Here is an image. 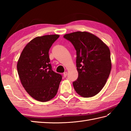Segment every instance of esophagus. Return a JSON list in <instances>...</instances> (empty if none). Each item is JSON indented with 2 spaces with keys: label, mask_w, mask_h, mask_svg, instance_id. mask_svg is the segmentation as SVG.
Masks as SVG:
<instances>
[{
  "label": "esophagus",
  "mask_w": 131,
  "mask_h": 131,
  "mask_svg": "<svg viewBox=\"0 0 131 131\" xmlns=\"http://www.w3.org/2000/svg\"><path fill=\"white\" fill-rule=\"evenodd\" d=\"M67 75H68V73H67V72H65V73H63V77H64V78L66 77H67Z\"/></svg>",
  "instance_id": "esophagus-1"
}]
</instances>
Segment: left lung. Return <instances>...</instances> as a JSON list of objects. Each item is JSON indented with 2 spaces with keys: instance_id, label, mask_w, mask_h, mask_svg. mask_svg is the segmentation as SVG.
I'll list each match as a JSON object with an SVG mask.
<instances>
[{
  "instance_id": "left-lung-1",
  "label": "left lung",
  "mask_w": 131,
  "mask_h": 131,
  "mask_svg": "<svg viewBox=\"0 0 131 131\" xmlns=\"http://www.w3.org/2000/svg\"><path fill=\"white\" fill-rule=\"evenodd\" d=\"M77 51L78 78L73 82L74 90L83 97L99 93L104 87L112 69L108 47L96 36L85 31L65 34Z\"/></svg>"
}]
</instances>
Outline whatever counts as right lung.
I'll return each mask as SVG.
<instances>
[{
	"mask_svg": "<svg viewBox=\"0 0 131 131\" xmlns=\"http://www.w3.org/2000/svg\"><path fill=\"white\" fill-rule=\"evenodd\" d=\"M59 35H47L33 39L25 47L17 69L21 82L32 98L46 102L56 95L62 75L52 70L49 50Z\"/></svg>",
	"mask_w": 131,
	"mask_h": 131,
	"instance_id": "obj_1",
	"label": "right lung"
}]
</instances>
